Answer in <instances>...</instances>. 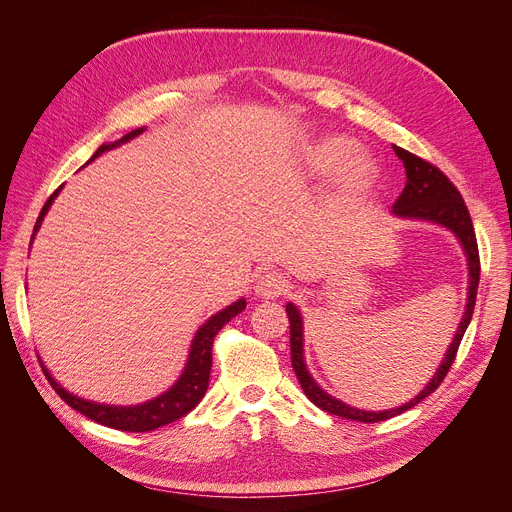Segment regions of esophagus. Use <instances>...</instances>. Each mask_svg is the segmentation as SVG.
Masks as SVG:
<instances>
[{"label":"esophagus","instance_id":"esophagus-1","mask_svg":"<svg viewBox=\"0 0 512 512\" xmlns=\"http://www.w3.org/2000/svg\"><path fill=\"white\" fill-rule=\"evenodd\" d=\"M284 290H286V280L275 271L258 277V282L254 286V292L258 299H277Z\"/></svg>","mask_w":512,"mask_h":512}]
</instances>
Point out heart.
I'll list each match as a JSON object with an SVG mask.
<instances>
[{"label":"heart","mask_w":512,"mask_h":512,"mask_svg":"<svg viewBox=\"0 0 512 512\" xmlns=\"http://www.w3.org/2000/svg\"><path fill=\"white\" fill-rule=\"evenodd\" d=\"M299 170L307 179H327L335 173V192L342 200L363 198L378 179V166L344 134H324L307 141L299 153Z\"/></svg>","instance_id":"heart-1"}]
</instances>
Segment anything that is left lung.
I'll use <instances>...</instances> for the list:
<instances>
[{"label": "left lung", "instance_id": "obj_1", "mask_svg": "<svg viewBox=\"0 0 512 512\" xmlns=\"http://www.w3.org/2000/svg\"><path fill=\"white\" fill-rule=\"evenodd\" d=\"M393 151H395V156L404 162L406 185H404V192H401L399 198L393 203L391 213L399 220L436 224V226L451 232V235L457 239V243L461 245L463 256H466V260H468V299H466V307H463V316L457 324L453 342L448 344V348L444 352V359L438 365L436 374H433L431 380L423 386L421 393L408 399L406 404L389 408V410L354 408V406L346 404V401L337 399L322 389V386L314 380V376L309 374L307 363H305L303 316H301L297 305L286 303V314H288V322H290V359H292L294 374H297V378L301 382L303 393L320 410L335 414V416H342V418H350V421H359V423H380V421H386V418H393L401 412L410 410L412 406L418 404V401H423L427 395H431L438 389L440 382L446 376V371L451 369V365L455 361L461 337H463V333H466L468 324L472 320L476 290H478V280H480L476 235H474L466 203H463V198L457 192L455 185L448 181L446 175L440 173L436 166L412 156L410 151L401 149L397 145H393Z\"/></svg>", "mask_w": 512, "mask_h": 512}]
</instances>
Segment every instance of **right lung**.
<instances>
[{
	"label": "right lung",
	"mask_w": 512,
	"mask_h": 512,
	"mask_svg": "<svg viewBox=\"0 0 512 512\" xmlns=\"http://www.w3.org/2000/svg\"><path fill=\"white\" fill-rule=\"evenodd\" d=\"M147 128H136L128 134H123L119 141L115 143H104L96 149L94 156L87 160V164L94 162L96 158H100L102 153L117 149L121 145L130 143L132 138L141 136ZM85 164V166H87ZM64 188V185H61ZM61 188L55 190V194L46 200V205L42 207L36 226H34V235L32 241H29V247H32L38 230L46 218V213H49L51 205L55 203L57 194L61 192ZM247 301L245 297H239L235 303L226 305L224 309H220L218 314L209 316V320L203 322V327H198V331L194 333V339L190 344V352H188V361L183 365V371L179 374V378L175 380L173 386H168L164 393H160L158 397H151L143 404H136V406H113V404H98V401H91V399H83L79 395H74L70 391H66L64 386H61L53 376L49 367H46L42 361V369L46 378H49L51 386L55 389V393L66 401L70 408H74L76 412L85 414L91 421H96L100 425L106 427H113L119 431H153L162 425H168L177 421V418L188 414L192 408L198 406V401L205 397L207 393V386H209V374H211V346H213V337L218 335V331L224 327L226 322H230L237 314H241L245 309Z\"/></svg>",
	"instance_id": "1"
}]
</instances>
